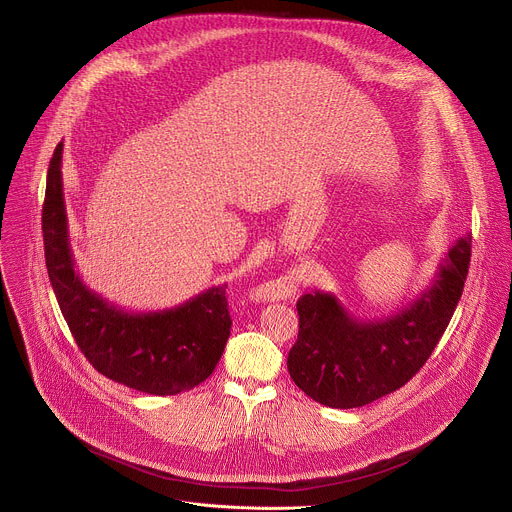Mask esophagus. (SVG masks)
Returning a JSON list of instances; mask_svg holds the SVG:
<instances>
[{
	"label": "esophagus",
	"mask_w": 512,
	"mask_h": 512,
	"mask_svg": "<svg viewBox=\"0 0 512 512\" xmlns=\"http://www.w3.org/2000/svg\"><path fill=\"white\" fill-rule=\"evenodd\" d=\"M282 288H286V286H282L280 282L267 284V286L263 288V298H267V300H275V296L280 298V292H282Z\"/></svg>",
	"instance_id": "1"
}]
</instances>
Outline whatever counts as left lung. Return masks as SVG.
<instances>
[{
	"label": "left lung",
	"instance_id": "1",
	"mask_svg": "<svg viewBox=\"0 0 512 512\" xmlns=\"http://www.w3.org/2000/svg\"><path fill=\"white\" fill-rule=\"evenodd\" d=\"M472 235L441 257L431 284L396 314L353 316L331 292L304 294L298 341L288 355L296 386L331 408H357L402 388L425 365L461 298Z\"/></svg>",
	"mask_w": 512,
	"mask_h": 512
}]
</instances>
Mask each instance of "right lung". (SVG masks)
<instances>
[{
  "instance_id": "1",
  "label": "right lung",
  "mask_w": 512,
  "mask_h": 512,
  "mask_svg": "<svg viewBox=\"0 0 512 512\" xmlns=\"http://www.w3.org/2000/svg\"><path fill=\"white\" fill-rule=\"evenodd\" d=\"M63 143L57 145L42 208L49 280L69 329L102 376L145 394L173 396L202 384L230 335L226 284L179 306L130 312L87 288L75 271L63 194Z\"/></svg>"
}]
</instances>
